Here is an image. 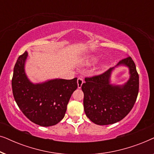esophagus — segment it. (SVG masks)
<instances>
[{
    "label": "esophagus",
    "mask_w": 154,
    "mask_h": 154,
    "mask_svg": "<svg viewBox=\"0 0 154 154\" xmlns=\"http://www.w3.org/2000/svg\"><path fill=\"white\" fill-rule=\"evenodd\" d=\"M77 83H78V88H81L82 85H83V79H82V78L79 77L77 80Z\"/></svg>",
    "instance_id": "obj_1"
}]
</instances>
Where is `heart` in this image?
Segmentation results:
<instances>
[{"mask_svg":"<svg viewBox=\"0 0 154 154\" xmlns=\"http://www.w3.org/2000/svg\"><path fill=\"white\" fill-rule=\"evenodd\" d=\"M90 62H96L97 61V58L96 57H92L90 59Z\"/></svg>","mask_w":154,"mask_h":154,"instance_id":"b5f03b06","label":"heart"}]
</instances>
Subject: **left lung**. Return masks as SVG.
I'll use <instances>...</instances> for the list:
<instances>
[{
  "label": "left lung",
  "instance_id": "left-lung-1",
  "mask_svg": "<svg viewBox=\"0 0 154 154\" xmlns=\"http://www.w3.org/2000/svg\"><path fill=\"white\" fill-rule=\"evenodd\" d=\"M130 69V78L123 86L109 84L114 67L93 76L86 77L81 86L84 93L83 106L87 117L97 125H106L124 119L133 108L139 92V75L131 57L120 61Z\"/></svg>",
  "mask_w": 154,
  "mask_h": 154
}]
</instances>
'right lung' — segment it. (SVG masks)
I'll list each match as a JSON object with an SVG mask.
<instances>
[{
    "label": "right lung",
    "mask_w": 154,
    "mask_h": 154,
    "mask_svg": "<svg viewBox=\"0 0 154 154\" xmlns=\"http://www.w3.org/2000/svg\"><path fill=\"white\" fill-rule=\"evenodd\" d=\"M27 55L24 52L19 57L14 67L12 88L14 100L33 123L43 127L56 125L64 117L71 94L77 89V78L31 83L24 72Z\"/></svg>",
    "instance_id": "right-lung-1"
}]
</instances>
